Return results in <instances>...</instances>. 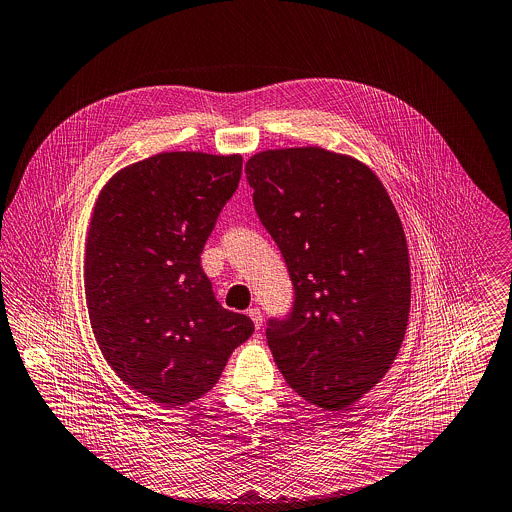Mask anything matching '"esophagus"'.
<instances>
[{"mask_svg":"<svg viewBox=\"0 0 512 512\" xmlns=\"http://www.w3.org/2000/svg\"><path fill=\"white\" fill-rule=\"evenodd\" d=\"M247 315L251 317V321H253L255 329H257V331H261V325H263V315H261V309H257V307H251V309L247 311Z\"/></svg>","mask_w":512,"mask_h":512,"instance_id":"obj_1","label":"esophagus"}]
</instances>
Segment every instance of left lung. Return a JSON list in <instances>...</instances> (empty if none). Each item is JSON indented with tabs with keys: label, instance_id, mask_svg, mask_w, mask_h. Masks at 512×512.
<instances>
[{
	"label": "left lung",
	"instance_id": "obj_1",
	"mask_svg": "<svg viewBox=\"0 0 512 512\" xmlns=\"http://www.w3.org/2000/svg\"><path fill=\"white\" fill-rule=\"evenodd\" d=\"M245 173L295 287L291 317L267 327L273 359L305 401L349 411L391 369L407 333L399 213L369 165L317 145L259 151Z\"/></svg>",
	"mask_w": 512,
	"mask_h": 512
}]
</instances>
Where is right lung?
I'll return each mask as SVG.
<instances>
[{
	"instance_id": "right-lung-1",
	"label": "right lung",
	"mask_w": 512,
	"mask_h": 512,
	"mask_svg": "<svg viewBox=\"0 0 512 512\" xmlns=\"http://www.w3.org/2000/svg\"><path fill=\"white\" fill-rule=\"evenodd\" d=\"M241 165L239 153L163 151L119 169L91 211L83 285L93 337L115 375L161 407L209 393L255 329L217 303L201 269Z\"/></svg>"
}]
</instances>
